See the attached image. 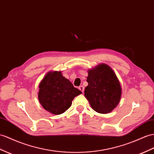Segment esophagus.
Returning a JSON list of instances; mask_svg holds the SVG:
<instances>
[{
  "instance_id": "34e87169",
  "label": "esophagus",
  "mask_w": 154,
  "mask_h": 154,
  "mask_svg": "<svg viewBox=\"0 0 154 154\" xmlns=\"http://www.w3.org/2000/svg\"><path fill=\"white\" fill-rule=\"evenodd\" d=\"M79 89L82 93H83V92H84V87H83V86H82V85L80 86L79 87Z\"/></svg>"
}]
</instances>
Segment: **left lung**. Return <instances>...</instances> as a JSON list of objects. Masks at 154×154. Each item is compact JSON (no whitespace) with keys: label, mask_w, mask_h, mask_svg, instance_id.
Here are the masks:
<instances>
[{"label":"left lung","mask_w":154,"mask_h":154,"mask_svg":"<svg viewBox=\"0 0 154 154\" xmlns=\"http://www.w3.org/2000/svg\"><path fill=\"white\" fill-rule=\"evenodd\" d=\"M88 86L85 96L91 107L101 114H107L115 109L121 99L122 88L111 68L105 64L97 65L88 71Z\"/></svg>","instance_id":"8db88e82"}]
</instances>
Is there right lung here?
<instances>
[{
  "instance_id": "add662e5",
  "label": "right lung",
  "mask_w": 154,
  "mask_h": 154,
  "mask_svg": "<svg viewBox=\"0 0 154 154\" xmlns=\"http://www.w3.org/2000/svg\"><path fill=\"white\" fill-rule=\"evenodd\" d=\"M38 100L46 111L60 115L68 110L75 97L82 92L75 88L61 72H49L39 85Z\"/></svg>"
}]
</instances>
